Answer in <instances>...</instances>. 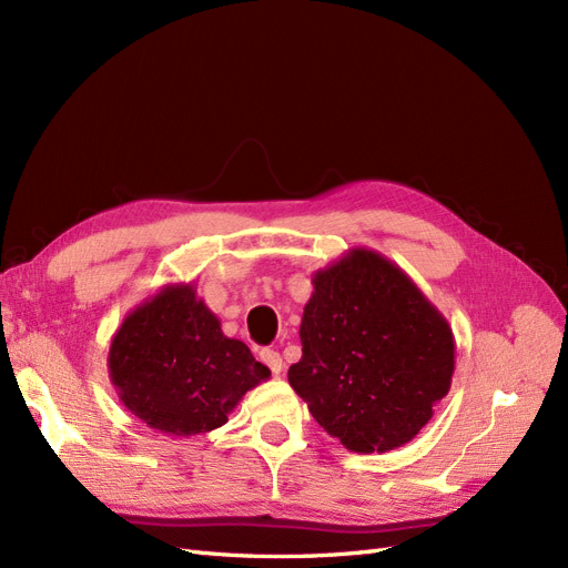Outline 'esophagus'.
I'll use <instances>...</instances> for the list:
<instances>
[{
  "instance_id": "obj_1",
  "label": "esophagus",
  "mask_w": 568,
  "mask_h": 568,
  "mask_svg": "<svg viewBox=\"0 0 568 568\" xmlns=\"http://www.w3.org/2000/svg\"><path fill=\"white\" fill-rule=\"evenodd\" d=\"M260 361H262L273 374H276V376L283 372V358H281L278 351L262 348V351H260Z\"/></svg>"
}]
</instances>
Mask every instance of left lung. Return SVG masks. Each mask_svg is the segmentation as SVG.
Masks as SVG:
<instances>
[{"label": "left lung", "mask_w": 568, "mask_h": 568, "mask_svg": "<svg viewBox=\"0 0 568 568\" xmlns=\"http://www.w3.org/2000/svg\"><path fill=\"white\" fill-rule=\"evenodd\" d=\"M287 382L358 454L407 445L452 388L454 332L407 273L369 247L313 273Z\"/></svg>", "instance_id": "8db88e82"}]
</instances>
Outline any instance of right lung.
<instances>
[{
	"label": "right lung",
	"instance_id": "obj_1",
	"mask_svg": "<svg viewBox=\"0 0 568 568\" xmlns=\"http://www.w3.org/2000/svg\"><path fill=\"white\" fill-rule=\"evenodd\" d=\"M110 379L131 414L168 437L210 433L271 369L229 339L194 283H168L114 332Z\"/></svg>",
	"mask_w": 568,
	"mask_h": 568
}]
</instances>
